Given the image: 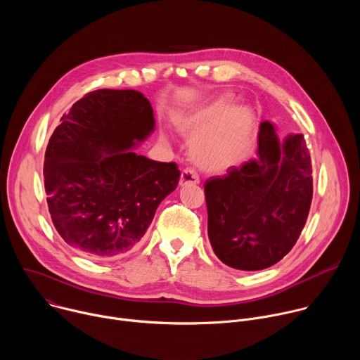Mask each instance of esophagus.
I'll list each match as a JSON object with an SVG mask.
<instances>
[{
  "instance_id": "34e87169",
  "label": "esophagus",
  "mask_w": 360,
  "mask_h": 360,
  "mask_svg": "<svg viewBox=\"0 0 360 360\" xmlns=\"http://www.w3.org/2000/svg\"><path fill=\"white\" fill-rule=\"evenodd\" d=\"M191 184H199V175L191 169V168H186L182 171L181 174V178H179V185L181 186H185V185H191Z\"/></svg>"
}]
</instances>
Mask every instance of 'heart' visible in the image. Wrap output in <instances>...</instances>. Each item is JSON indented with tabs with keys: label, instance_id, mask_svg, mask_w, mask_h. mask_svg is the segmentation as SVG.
Instances as JSON below:
<instances>
[{
	"label": "heart",
	"instance_id": "heart-1",
	"mask_svg": "<svg viewBox=\"0 0 360 360\" xmlns=\"http://www.w3.org/2000/svg\"><path fill=\"white\" fill-rule=\"evenodd\" d=\"M232 96L224 94L195 112L178 118L181 131L189 139H193L192 160L203 169L218 171L231 167L238 160L249 136L252 114L243 107L232 108ZM214 127L217 129L208 134Z\"/></svg>",
	"mask_w": 360,
	"mask_h": 360
}]
</instances>
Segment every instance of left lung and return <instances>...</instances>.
I'll list each match as a JSON object with an SVG mask.
<instances>
[{
    "label": "left lung",
    "instance_id": "1",
    "mask_svg": "<svg viewBox=\"0 0 360 360\" xmlns=\"http://www.w3.org/2000/svg\"><path fill=\"white\" fill-rule=\"evenodd\" d=\"M258 157L211 176L203 188L212 249L239 271L278 264L296 243L312 203V164L302 134L281 143L275 127L262 122Z\"/></svg>",
    "mask_w": 360,
    "mask_h": 360
}]
</instances>
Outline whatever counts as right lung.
Masks as SVG:
<instances>
[{"mask_svg": "<svg viewBox=\"0 0 360 360\" xmlns=\"http://www.w3.org/2000/svg\"><path fill=\"white\" fill-rule=\"evenodd\" d=\"M155 128L134 89H96L77 101L51 135L44 160L48 211L60 236L94 259L134 250L158 205L176 188L175 162L132 150Z\"/></svg>", "mask_w": 360, "mask_h": 360, "instance_id": "add662e5", "label": "right lung"}]
</instances>
